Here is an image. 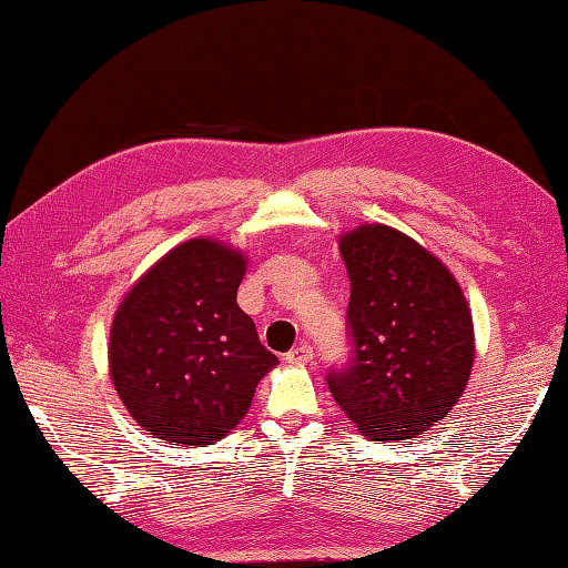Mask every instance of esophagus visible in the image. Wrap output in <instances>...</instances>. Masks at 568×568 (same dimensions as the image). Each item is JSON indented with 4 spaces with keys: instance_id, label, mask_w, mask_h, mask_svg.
<instances>
[{
    "instance_id": "34e87169",
    "label": "esophagus",
    "mask_w": 568,
    "mask_h": 568,
    "mask_svg": "<svg viewBox=\"0 0 568 568\" xmlns=\"http://www.w3.org/2000/svg\"><path fill=\"white\" fill-rule=\"evenodd\" d=\"M312 358H314V351H312V346L304 344V341L286 353L288 363H312Z\"/></svg>"
}]
</instances>
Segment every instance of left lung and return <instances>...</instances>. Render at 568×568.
Returning a JSON list of instances; mask_svg holds the SVG:
<instances>
[{"mask_svg": "<svg viewBox=\"0 0 568 568\" xmlns=\"http://www.w3.org/2000/svg\"><path fill=\"white\" fill-rule=\"evenodd\" d=\"M351 280V358L328 390L376 443L410 440L453 410L475 363V328L450 270L408 234L361 224L341 234Z\"/></svg>", "mask_w": 568, "mask_h": 568, "instance_id": "1", "label": "left lung"}]
</instances>
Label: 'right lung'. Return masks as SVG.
Returning <instances> with one entry per match:
<instances>
[{
  "label": "right lung",
  "instance_id": "right-lung-1",
  "mask_svg": "<svg viewBox=\"0 0 568 568\" xmlns=\"http://www.w3.org/2000/svg\"><path fill=\"white\" fill-rule=\"evenodd\" d=\"M247 256L187 240L155 262L118 306L109 366L133 420L165 443L212 445L247 415L276 363L237 304Z\"/></svg>",
  "mask_w": 568,
  "mask_h": 568
}]
</instances>
